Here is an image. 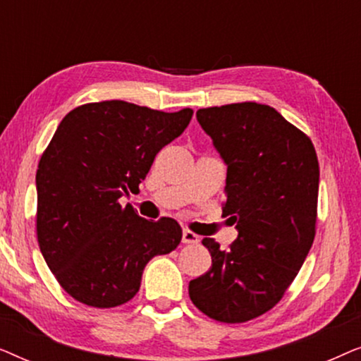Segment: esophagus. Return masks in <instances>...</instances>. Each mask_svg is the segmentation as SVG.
<instances>
[{
	"mask_svg": "<svg viewBox=\"0 0 361 361\" xmlns=\"http://www.w3.org/2000/svg\"><path fill=\"white\" fill-rule=\"evenodd\" d=\"M182 241H184V243H187V245H197L200 240H199V236L194 233V231L184 230V233H182Z\"/></svg>",
	"mask_w": 361,
	"mask_h": 361,
	"instance_id": "obj_1",
	"label": "esophagus"
}]
</instances>
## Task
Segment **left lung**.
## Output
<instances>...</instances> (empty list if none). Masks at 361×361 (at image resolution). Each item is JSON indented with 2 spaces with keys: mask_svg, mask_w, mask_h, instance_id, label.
<instances>
[{
  "mask_svg": "<svg viewBox=\"0 0 361 361\" xmlns=\"http://www.w3.org/2000/svg\"><path fill=\"white\" fill-rule=\"evenodd\" d=\"M197 120L228 166L224 215L238 238L228 250L202 240L212 266L190 281L189 295L207 317L243 324L283 299L314 243L317 152L304 131L261 103L200 108Z\"/></svg>",
  "mask_w": 361,
  "mask_h": 361,
  "instance_id": "left-lung-1",
  "label": "left lung"
}]
</instances>
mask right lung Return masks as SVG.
<instances>
[{"instance_id":"add662e5","label":"right lung","mask_w":361,"mask_h":361,"mask_svg":"<svg viewBox=\"0 0 361 361\" xmlns=\"http://www.w3.org/2000/svg\"><path fill=\"white\" fill-rule=\"evenodd\" d=\"M190 108L166 113L123 100L85 103L61 121L36 172L37 243L78 302H128L146 264L182 240L174 219H141L120 197L140 190L157 152L182 135Z\"/></svg>"}]
</instances>
